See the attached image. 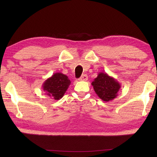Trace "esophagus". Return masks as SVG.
<instances>
[{
    "label": "esophagus",
    "mask_w": 157,
    "mask_h": 157,
    "mask_svg": "<svg viewBox=\"0 0 157 157\" xmlns=\"http://www.w3.org/2000/svg\"><path fill=\"white\" fill-rule=\"evenodd\" d=\"M79 81H87L88 80V75L86 74L83 75L80 77V78L79 79Z\"/></svg>",
    "instance_id": "esophagus-1"
}]
</instances>
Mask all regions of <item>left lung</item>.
I'll list each match as a JSON object with an SVG mask.
<instances>
[{"mask_svg": "<svg viewBox=\"0 0 157 157\" xmlns=\"http://www.w3.org/2000/svg\"><path fill=\"white\" fill-rule=\"evenodd\" d=\"M92 85L96 94L105 102H109L115 98L121 86L114 78L104 72L98 73V76L92 82Z\"/></svg>", "mask_w": 157, "mask_h": 157, "instance_id": "8db88e82", "label": "left lung"}]
</instances>
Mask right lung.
<instances>
[{
  "label": "right lung",
  "mask_w": 157,
  "mask_h": 157,
  "mask_svg": "<svg viewBox=\"0 0 157 157\" xmlns=\"http://www.w3.org/2000/svg\"><path fill=\"white\" fill-rule=\"evenodd\" d=\"M70 84L71 81L66 75L60 72L55 73L44 82L42 89L47 96L55 100H59L64 96Z\"/></svg>",
  "instance_id": "right-lung-1"
}]
</instances>
